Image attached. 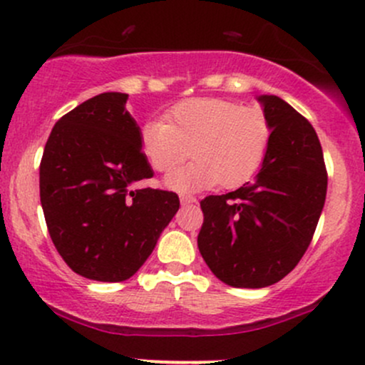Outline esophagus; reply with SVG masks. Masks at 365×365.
I'll return each mask as SVG.
<instances>
[{"label":"esophagus","mask_w":365,"mask_h":365,"mask_svg":"<svg viewBox=\"0 0 365 365\" xmlns=\"http://www.w3.org/2000/svg\"><path fill=\"white\" fill-rule=\"evenodd\" d=\"M180 202L185 206V204H194L197 202V199L194 197V195H189V194H180Z\"/></svg>","instance_id":"esophagus-1"}]
</instances>
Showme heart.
<instances>
[{
    "instance_id": "obj_1",
    "label": "heart",
    "mask_w": 365,
    "mask_h": 365,
    "mask_svg": "<svg viewBox=\"0 0 365 365\" xmlns=\"http://www.w3.org/2000/svg\"><path fill=\"white\" fill-rule=\"evenodd\" d=\"M166 121L142 128L140 145L159 173L175 170L192 154L189 166L166 178L176 192H195L220 183L241 187L256 175L267 158L272 126L259 107L228 98L195 97L175 103Z\"/></svg>"
}]
</instances>
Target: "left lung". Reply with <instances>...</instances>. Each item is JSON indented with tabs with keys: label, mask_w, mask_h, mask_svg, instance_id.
I'll return each mask as SVG.
<instances>
[{
	"label": "left lung",
	"mask_w": 365,
	"mask_h": 365,
	"mask_svg": "<svg viewBox=\"0 0 365 365\" xmlns=\"http://www.w3.org/2000/svg\"><path fill=\"white\" fill-rule=\"evenodd\" d=\"M272 140L253 182L201 201L197 246L222 282L267 287L298 265L317 228L327 170L314 126L289 103L263 95Z\"/></svg>",
	"instance_id": "obj_1"
}]
</instances>
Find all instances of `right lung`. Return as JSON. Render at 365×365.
<instances>
[{"instance_id":"right-lung-1","label":"right lung","mask_w":365,"mask_h":365,"mask_svg":"<svg viewBox=\"0 0 365 365\" xmlns=\"http://www.w3.org/2000/svg\"><path fill=\"white\" fill-rule=\"evenodd\" d=\"M126 93H100L51 130L39 164L50 237L71 270L100 282L130 279L180 207L175 192L131 189L150 178Z\"/></svg>"}]
</instances>
